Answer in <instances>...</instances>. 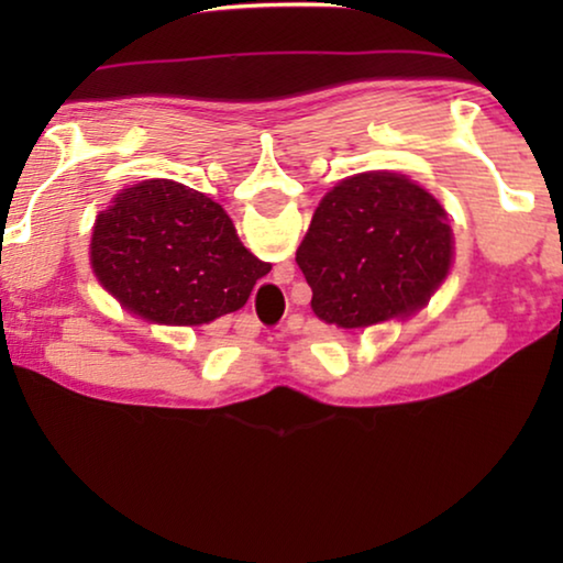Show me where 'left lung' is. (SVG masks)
Segmentation results:
<instances>
[{
  "mask_svg": "<svg viewBox=\"0 0 563 563\" xmlns=\"http://www.w3.org/2000/svg\"><path fill=\"white\" fill-rule=\"evenodd\" d=\"M453 238L433 195L399 174L351 176L312 214L297 266L328 325L366 328L420 310L451 268Z\"/></svg>",
  "mask_w": 563,
  "mask_h": 563,
  "instance_id": "1",
  "label": "left lung"
}]
</instances>
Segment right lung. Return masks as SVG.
<instances>
[{
    "label": "right lung",
    "instance_id": "1",
    "mask_svg": "<svg viewBox=\"0 0 563 563\" xmlns=\"http://www.w3.org/2000/svg\"><path fill=\"white\" fill-rule=\"evenodd\" d=\"M91 268L130 312L164 325H202L241 310L272 272L238 241L218 202L168 179L122 189L99 212Z\"/></svg>",
    "mask_w": 563,
    "mask_h": 563
}]
</instances>
